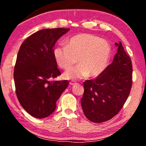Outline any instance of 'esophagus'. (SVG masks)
I'll return each mask as SVG.
<instances>
[{"instance_id":"obj_1","label":"esophagus","mask_w":146,"mask_h":146,"mask_svg":"<svg viewBox=\"0 0 146 146\" xmlns=\"http://www.w3.org/2000/svg\"><path fill=\"white\" fill-rule=\"evenodd\" d=\"M75 82H70V84L71 85V86H73V85H74V84H75Z\"/></svg>"}]
</instances>
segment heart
Masks as SVG:
<instances>
[{
  "label": "heart",
  "mask_w": 146,
  "mask_h": 146,
  "mask_svg": "<svg viewBox=\"0 0 146 146\" xmlns=\"http://www.w3.org/2000/svg\"><path fill=\"white\" fill-rule=\"evenodd\" d=\"M54 57L58 66L68 70L76 62L78 66L64 73L66 79L78 80L88 75L95 77L104 70L111 55V46L107 40L90 33L76 35L66 46L54 49Z\"/></svg>",
  "instance_id": "heart-1"
}]
</instances>
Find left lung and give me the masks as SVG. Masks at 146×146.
<instances>
[{
    "label": "left lung",
    "mask_w": 146,
    "mask_h": 146,
    "mask_svg": "<svg viewBox=\"0 0 146 146\" xmlns=\"http://www.w3.org/2000/svg\"><path fill=\"white\" fill-rule=\"evenodd\" d=\"M115 44L118 49L113 62L97 78L84 82V92L81 106L86 118L93 122H105L117 115L131 89V58L120 42Z\"/></svg>",
    "instance_id": "1"
}]
</instances>
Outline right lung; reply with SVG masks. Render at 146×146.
I'll list each match as a JSON object with an SVG mask.
<instances>
[{"instance_id": "1", "label": "right lung", "mask_w": 146, "mask_h": 146, "mask_svg": "<svg viewBox=\"0 0 146 146\" xmlns=\"http://www.w3.org/2000/svg\"><path fill=\"white\" fill-rule=\"evenodd\" d=\"M69 28L44 29L23 42L17 54L13 77L17 97L29 115L46 118L68 86V80L50 81L60 75L54 57L55 44Z\"/></svg>"}]
</instances>
